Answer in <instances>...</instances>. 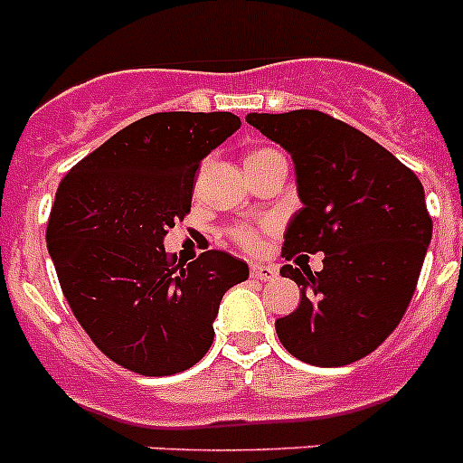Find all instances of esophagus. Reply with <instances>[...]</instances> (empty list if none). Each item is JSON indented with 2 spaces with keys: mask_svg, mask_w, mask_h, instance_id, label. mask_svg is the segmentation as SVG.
Listing matches in <instances>:
<instances>
[{
  "mask_svg": "<svg viewBox=\"0 0 463 463\" xmlns=\"http://www.w3.org/2000/svg\"><path fill=\"white\" fill-rule=\"evenodd\" d=\"M276 267H269V264H262V262H250V278H255V280H271V278H276Z\"/></svg>",
  "mask_w": 463,
  "mask_h": 463,
  "instance_id": "1",
  "label": "esophagus"
}]
</instances>
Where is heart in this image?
I'll list each match as a JSON object with an SVG mask.
<instances>
[{"label": "heart", "mask_w": 463, "mask_h": 463, "mask_svg": "<svg viewBox=\"0 0 463 463\" xmlns=\"http://www.w3.org/2000/svg\"><path fill=\"white\" fill-rule=\"evenodd\" d=\"M267 154H278V151L273 149H255L250 151L249 156H246V160H253V158H260V156H267ZM231 240L235 241L237 246H241V249L246 250H255L260 244V235L258 231H253V228H246V226H237L231 231Z\"/></svg>", "instance_id": "obj_1"}]
</instances>
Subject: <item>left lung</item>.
Here are the masks:
<instances>
[{
    "instance_id": "obj_1",
    "label": "left lung",
    "mask_w": 463,
    "mask_h": 463,
    "mask_svg": "<svg viewBox=\"0 0 463 463\" xmlns=\"http://www.w3.org/2000/svg\"><path fill=\"white\" fill-rule=\"evenodd\" d=\"M246 122L289 151L303 208L282 258L326 253L321 271L285 264L300 303L278 318L280 344L300 362L344 366L373 353L401 323L432 240L416 174L357 128L318 110L250 112Z\"/></svg>"
}]
</instances>
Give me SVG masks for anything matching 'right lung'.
Wrapping results in <instances>:
<instances>
[{
	"label": "right lung",
	"instance_id": "add662e5",
	"mask_svg": "<svg viewBox=\"0 0 463 463\" xmlns=\"http://www.w3.org/2000/svg\"><path fill=\"white\" fill-rule=\"evenodd\" d=\"M232 112H156L65 174L47 223L58 282L99 351L160 378L194 366L214 339L223 294L249 264L205 250L187 267L165 235L192 208L201 160L240 128Z\"/></svg>",
	"mask_w": 463,
	"mask_h": 463
}]
</instances>
